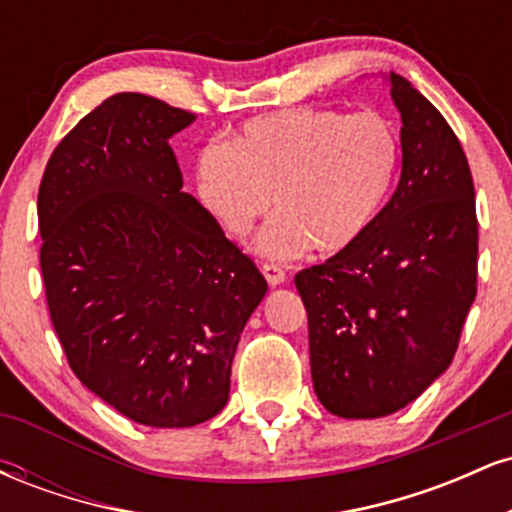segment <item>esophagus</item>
<instances>
[{
    "label": "esophagus",
    "mask_w": 512,
    "mask_h": 512,
    "mask_svg": "<svg viewBox=\"0 0 512 512\" xmlns=\"http://www.w3.org/2000/svg\"><path fill=\"white\" fill-rule=\"evenodd\" d=\"M262 274H264V279H267L269 286H279V284H284V281H286V272L281 267H276V264L264 262L262 264Z\"/></svg>",
    "instance_id": "obj_1"
}]
</instances>
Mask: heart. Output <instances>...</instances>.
I'll return each mask as SVG.
<instances>
[{
  "label": "heart",
  "mask_w": 512,
  "mask_h": 512,
  "mask_svg": "<svg viewBox=\"0 0 512 512\" xmlns=\"http://www.w3.org/2000/svg\"><path fill=\"white\" fill-rule=\"evenodd\" d=\"M402 142L385 115L291 108L257 115L233 142L199 151L197 197L226 233L245 236L255 219L260 255L286 260L313 248L351 250L378 221L395 190Z\"/></svg>",
  "instance_id": "heart-1"
}]
</instances>
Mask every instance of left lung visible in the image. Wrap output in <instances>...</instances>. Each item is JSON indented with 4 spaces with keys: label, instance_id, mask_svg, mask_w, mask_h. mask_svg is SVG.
I'll return each instance as SVG.
<instances>
[{
    "label": "left lung",
    "instance_id": "1",
    "mask_svg": "<svg viewBox=\"0 0 512 512\" xmlns=\"http://www.w3.org/2000/svg\"><path fill=\"white\" fill-rule=\"evenodd\" d=\"M402 175L351 250L296 274L308 313L310 373L322 407L380 419L448 370L477 296L474 182L455 132L404 76Z\"/></svg>",
    "mask_w": 512,
    "mask_h": 512
}]
</instances>
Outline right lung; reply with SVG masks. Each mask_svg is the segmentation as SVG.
I'll return each instance as SVG.
<instances>
[{
    "label": "right lung",
    "mask_w": 512,
    "mask_h": 512,
    "mask_svg": "<svg viewBox=\"0 0 512 512\" xmlns=\"http://www.w3.org/2000/svg\"><path fill=\"white\" fill-rule=\"evenodd\" d=\"M197 115L117 93L52 151L38 190L45 296L76 378L137 424L226 407L231 363L267 281L182 192L170 137Z\"/></svg>",
    "instance_id": "right-lung-1"
}]
</instances>
